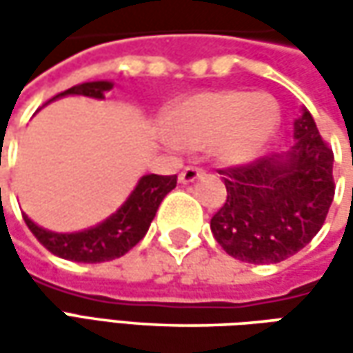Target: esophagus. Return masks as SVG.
I'll return each instance as SVG.
<instances>
[{"label": "esophagus", "mask_w": 353, "mask_h": 353, "mask_svg": "<svg viewBox=\"0 0 353 353\" xmlns=\"http://www.w3.org/2000/svg\"><path fill=\"white\" fill-rule=\"evenodd\" d=\"M204 174V170L198 169V167H186V169L179 174V181L183 184H188L192 183V181H196V179H200Z\"/></svg>", "instance_id": "34e87169"}]
</instances>
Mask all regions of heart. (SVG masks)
<instances>
[{"mask_svg":"<svg viewBox=\"0 0 353 353\" xmlns=\"http://www.w3.org/2000/svg\"><path fill=\"white\" fill-rule=\"evenodd\" d=\"M279 103L263 92H206L184 100L167 141L172 147L206 149L225 165H243L259 155L275 135Z\"/></svg>","mask_w":353,"mask_h":353,"instance_id":"obj_1","label":"heart"}]
</instances>
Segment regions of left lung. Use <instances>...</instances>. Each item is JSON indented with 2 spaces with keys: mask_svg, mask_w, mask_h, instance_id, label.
<instances>
[{
  "mask_svg": "<svg viewBox=\"0 0 353 353\" xmlns=\"http://www.w3.org/2000/svg\"><path fill=\"white\" fill-rule=\"evenodd\" d=\"M332 167V149L303 110L291 151L220 170L228 198L210 220L216 241L245 263L285 261L324 224L334 198Z\"/></svg>",
  "mask_w": 353,
  "mask_h": 353,
  "instance_id": "left-lung-1",
  "label": "left lung"
}]
</instances>
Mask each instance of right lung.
<instances>
[{"instance_id": "1", "label": "right lung", "mask_w": 353, "mask_h": 353, "mask_svg": "<svg viewBox=\"0 0 353 353\" xmlns=\"http://www.w3.org/2000/svg\"><path fill=\"white\" fill-rule=\"evenodd\" d=\"M114 88L112 82L98 80V82H84L72 88L64 90L52 100L61 96H88L102 100L103 94ZM176 186V174L161 176V174H145L139 179L135 190L129 194L123 206L105 218L102 224L94 225L90 230L74 232V234H59L37 225L29 218L23 216L25 224L33 232V236L47 248L50 253L59 255L68 261L78 263H102L112 261L116 257L125 255L131 248L141 241L149 225L155 218L159 204Z\"/></svg>"}]
</instances>
